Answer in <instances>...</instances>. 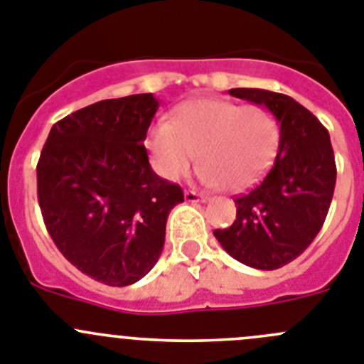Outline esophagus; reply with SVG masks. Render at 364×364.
<instances>
[{"mask_svg":"<svg viewBox=\"0 0 364 364\" xmlns=\"http://www.w3.org/2000/svg\"><path fill=\"white\" fill-rule=\"evenodd\" d=\"M185 199H186V203H205L206 201L205 196H201V193H198V192H193V190H186Z\"/></svg>","mask_w":364,"mask_h":364,"instance_id":"34e87169","label":"esophagus"}]
</instances>
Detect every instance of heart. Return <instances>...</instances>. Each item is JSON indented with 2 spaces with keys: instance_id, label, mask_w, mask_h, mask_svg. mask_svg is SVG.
I'll use <instances>...</instances> for the list:
<instances>
[{
  "instance_id": "b5f03b06",
  "label": "heart",
  "mask_w": 364,
  "mask_h": 364,
  "mask_svg": "<svg viewBox=\"0 0 364 364\" xmlns=\"http://www.w3.org/2000/svg\"><path fill=\"white\" fill-rule=\"evenodd\" d=\"M161 178L178 181L196 163L206 186L230 192L250 188L267 172L280 147V125L262 105L196 98L172 113L171 124L152 125L145 138Z\"/></svg>"
}]
</instances>
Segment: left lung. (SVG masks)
Here are the masks:
<instances>
[{
  "label": "left lung",
  "instance_id": "1",
  "mask_svg": "<svg viewBox=\"0 0 364 364\" xmlns=\"http://www.w3.org/2000/svg\"><path fill=\"white\" fill-rule=\"evenodd\" d=\"M230 95L273 113L280 147L266 178L235 199V223L213 235L239 262L273 271L300 257L323 226L336 186L331 136L287 95L253 87H235Z\"/></svg>",
  "mask_w": 364,
  "mask_h": 364
}]
</instances>
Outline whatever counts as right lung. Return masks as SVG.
Here are the masks:
<instances>
[{"mask_svg":"<svg viewBox=\"0 0 364 364\" xmlns=\"http://www.w3.org/2000/svg\"><path fill=\"white\" fill-rule=\"evenodd\" d=\"M152 93L91 104L53 124L37 163V199L50 237L79 271L113 287L144 278L165 244L168 213L185 201L161 179L144 141Z\"/></svg>","mask_w":364,"mask_h":364,"instance_id":"add662e5","label":"right lung"}]
</instances>
